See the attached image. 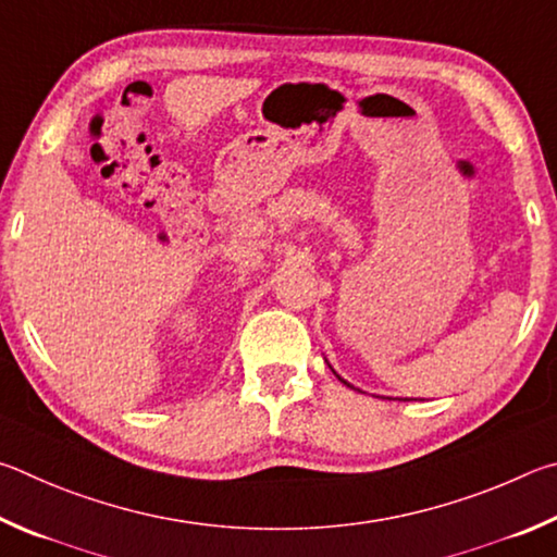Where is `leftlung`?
<instances>
[{
  "mask_svg": "<svg viewBox=\"0 0 557 557\" xmlns=\"http://www.w3.org/2000/svg\"><path fill=\"white\" fill-rule=\"evenodd\" d=\"M339 382H345V379H339ZM345 384H347V382H345Z\"/></svg>",
  "mask_w": 557,
  "mask_h": 557,
  "instance_id": "left-lung-1",
  "label": "left lung"
}]
</instances>
